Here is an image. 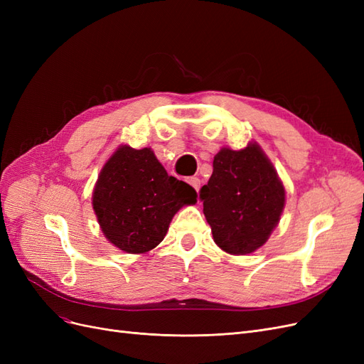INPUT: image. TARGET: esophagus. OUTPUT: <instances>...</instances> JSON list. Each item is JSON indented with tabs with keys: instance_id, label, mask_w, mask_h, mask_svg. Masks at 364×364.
<instances>
[{
	"instance_id": "obj_1",
	"label": "esophagus",
	"mask_w": 364,
	"mask_h": 364,
	"mask_svg": "<svg viewBox=\"0 0 364 364\" xmlns=\"http://www.w3.org/2000/svg\"><path fill=\"white\" fill-rule=\"evenodd\" d=\"M188 183L193 186V188H194L196 191L200 190V179H199V178H190V179H188Z\"/></svg>"
}]
</instances>
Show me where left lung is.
<instances>
[{"mask_svg": "<svg viewBox=\"0 0 364 364\" xmlns=\"http://www.w3.org/2000/svg\"><path fill=\"white\" fill-rule=\"evenodd\" d=\"M213 167L200 190L213 238L230 255H247L264 246L279 223L285 206L282 181L253 141L241 150L222 147Z\"/></svg>", "mask_w": 364, "mask_h": 364, "instance_id": "obj_1", "label": "left lung"}]
</instances>
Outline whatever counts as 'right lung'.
I'll list each match as a JSON object with an SVG mask.
<instances>
[{
  "instance_id": "right-lung-1",
  "label": "right lung",
  "mask_w": 364,
  "mask_h": 364,
  "mask_svg": "<svg viewBox=\"0 0 364 364\" xmlns=\"http://www.w3.org/2000/svg\"><path fill=\"white\" fill-rule=\"evenodd\" d=\"M197 193L168 176L150 147L119 146L98 174L92 208L109 243L126 253H147L167 235L174 214L194 205Z\"/></svg>"
}]
</instances>
